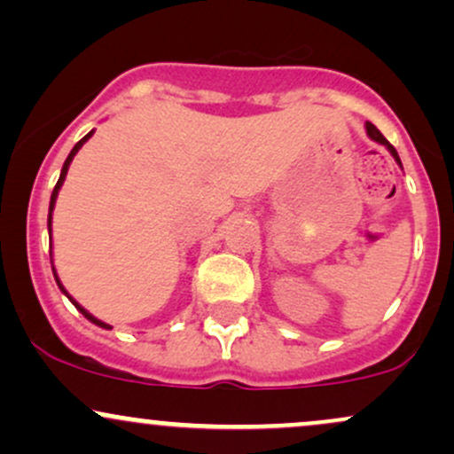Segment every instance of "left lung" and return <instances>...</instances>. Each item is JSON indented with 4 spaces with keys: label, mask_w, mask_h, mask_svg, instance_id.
<instances>
[{
    "label": "left lung",
    "mask_w": 454,
    "mask_h": 454,
    "mask_svg": "<svg viewBox=\"0 0 454 454\" xmlns=\"http://www.w3.org/2000/svg\"><path fill=\"white\" fill-rule=\"evenodd\" d=\"M364 128H367V134H369V138H372V140H376V143H380V145H384V147H387V149L390 151V155H393V158L397 160V164L401 166V160H399V155H397V149H395L393 145H390L388 140L382 137V132H380V129H378L376 126H373V123H369V121L364 123Z\"/></svg>",
    "instance_id": "1"
}]
</instances>
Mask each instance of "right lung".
Listing matches in <instances>:
<instances>
[{"instance_id":"add662e5","label":"right lung","mask_w":454,"mask_h":454,"mask_svg":"<svg viewBox=\"0 0 454 454\" xmlns=\"http://www.w3.org/2000/svg\"><path fill=\"white\" fill-rule=\"evenodd\" d=\"M91 134H93V129H91V132H90V134H87V137H82L81 140H78V143L74 145V149H72V151H70V155H67V158H66V161H64V168H61L59 181H57V185H55L53 194H51V205H49V231H51V220H53V217H51V215H53V209H55V200H57V194H59L61 185H64V179H66V175H67V168H70V161H72V158H74V155L78 153V149H81V147H82V143H85V140L91 137ZM53 275H55V281H57V286H59V288H61V293H64V294L67 296V299H70V301H72V303H74V307H76V309H78V311H81V314H82V316H85V317H87V320H90V322H93V325L102 326V328H113V326H108V325H106V322H102V320H98V317H93V316L90 314V311H87V309H85V307H81V305H78V303H76V301H74V299H72V296L66 293V290H64V286H61V281H59V279H57V273H55V270H53Z\"/></svg>"}]
</instances>
